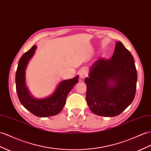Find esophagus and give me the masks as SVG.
Masks as SVG:
<instances>
[{"label": "esophagus", "instance_id": "esophagus-1", "mask_svg": "<svg viewBox=\"0 0 151 151\" xmlns=\"http://www.w3.org/2000/svg\"><path fill=\"white\" fill-rule=\"evenodd\" d=\"M87 76H88V72L87 70H86V69H83V70L80 71V76L82 79H84L85 78H86Z\"/></svg>", "mask_w": 151, "mask_h": 151}]
</instances>
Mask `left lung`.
Instances as JSON below:
<instances>
[{
	"instance_id": "obj_1",
	"label": "left lung",
	"mask_w": 151,
	"mask_h": 151,
	"mask_svg": "<svg viewBox=\"0 0 151 151\" xmlns=\"http://www.w3.org/2000/svg\"><path fill=\"white\" fill-rule=\"evenodd\" d=\"M137 81L133 57L118 41L111 59L96 60L84 80L88 107L94 114L103 117L119 115L133 101Z\"/></svg>"
}]
</instances>
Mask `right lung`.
<instances>
[{"label": "right lung", "instance_id": "right-lung-1", "mask_svg": "<svg viewBox=\"0 0 151 151\" xmlns=\"http://www.w3.org/2000/svg\"><path fill=\"white\" fill-rule=\"evenodd\" d=\"M36 49V46L34 45L19 60L15 78L17 92L22 105L32 114L40 117H50L58 114L63 110L67 96L78 83L79 76L77 75L73 78L62 81L53 93L48 98L37 99L32 97L26 87L25 69Z\"/></svg>", "mask_w": 151, "mask_h": 151}]
</instances>
